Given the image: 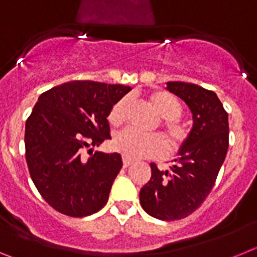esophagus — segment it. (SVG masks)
<instances>
[{
	"label": "esophagus",
	"instance_id": "obj_1",
	"mask_svg": "<svg viewBox=\"0 0 257 257\" xmlns=\"http://www.w3.org/2000/svg\"><path fill=\"white\" fill-rule=\"evenodd\" d=\"M133 163V161L130 160V158H126V157H123V167L126 169V167H128V166Z\"/></svg>",
	"mask_w": 257,
	"mask_h": 257
}]
</instances>
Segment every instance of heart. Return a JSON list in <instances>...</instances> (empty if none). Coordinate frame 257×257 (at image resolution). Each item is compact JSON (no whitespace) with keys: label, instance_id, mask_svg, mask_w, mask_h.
Segmentation results:
<instances>
[{"label":"heart","instance_id":"1","mask_svg":"<svg viewBox=\"0 0 257 257\" xmlns=\"http://www.w3.org/2000/svg\"><path fill=\"white\" fill-rule=\"evenodd\" d=\"M149 101L156 112L165 118V128L170 142L174 147H178L185 138V130L178 119L183 112L180 100L169 91L156 90L149 95ZM130 105V99L127 96L122 97L109 112V122L113 126L123 123L127 117V110ZM113 145L117 152L130 160H139L147 157L163 156L167 151V145L161 135H143L133 128H126L117 134L113 140Z\"/></svg>","mask_w":257,"mask_h":257}]
</instances>
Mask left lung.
Segmentation results:
<instances>
[{
  "label": "left lung",
  "mask_w": 257,
  "mask_h": 257,
  "mask_svg": "<svg viewBox=\"0 0 257 257\" xmlns=\"http://www.w3.org/2000/svg\"><path fill=\"white\" fill-rule=\"evenodd\" d=\"M166 88L185 101L193 124L166 171L151 163L152 178L140 189V205L160 220H180L210 194L229 145L228 113L213 91L194 83L167 82Z\"/></svg>",
  "instance_id": "left-lung-1"
}]
</instances>
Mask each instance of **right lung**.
<instances>
[{"label":"right lung","mask_w":257,"mask_h":257,"mask_svg":"<svg viewBox=\"0 0 257 257\" xmlns=\"http://www.w3.org/2000/svg\"><path fill=\"white\" fill-rule=\"evenodd\" d=\"M131 88L95 81H72L38 97L26 122L29 174L45 201L73 217L92 215L105 206L122 169L119 153L82 151L110 139L108 115Z\"/></svg>","instance_id":"obj_1"}]
</instances>
